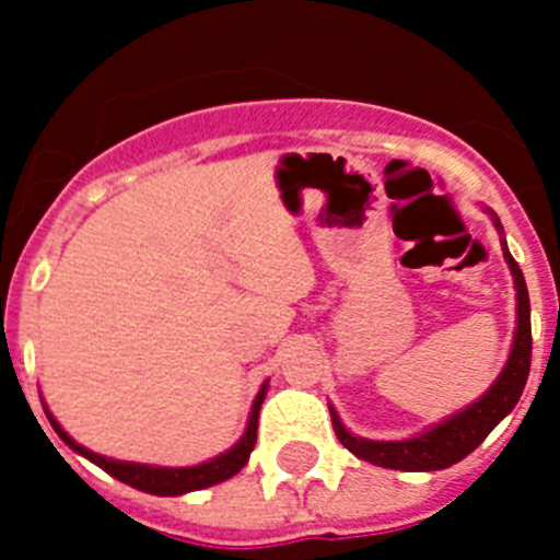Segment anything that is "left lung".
Returning a JSON list of instances; mask_svg holds the SVG:
<instances>
[{
	"mask_svg": "<svg viewBox=\"0 0 560 560\" xmlns=\"http://www.w3.org/2000/svg\"><path fill=\"white\" fill-rule=\"evenodd\" d=\"M493 222L495 228L501 230L499 219L493 217ZM501 248H504V257L506 262H510L512 276H515L517 330L510 360H506L504 371H501L499 380L493 382V387H490L477 404L457 411L455 417L444 420L442 425L431 428V431L422 433V436L406 439V442H371V439L352 436V433L341 425L336 411L330 409L332 431H336L338 442H341L349 453L358 455L360 460H369L382 468H398V471H439V468L453 466V463L463 460L468 453H474V450L485 442V436L515 409L530 371V306L521 265H517L515 257L506 252L504 241H501Z\"/></svg>",
	"mask_w": 560,
	"mask_h": 560,
	"instance_id": "1",
	"label": "left lung"
}]
</instances>
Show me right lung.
<instances>
[{
  "label": "right lung",
  "mask_w": 560,
  "mask_h": 560,
  "mask_svg": "<svg viewBox=\"0 0 560 560\" xmlns=\"http://www.w3.org/2000/svg\"><path fill=\"white\" fill-rule=\"evenodd\" d=\"M265 389H268V382H265L262 389H259L257 400H254L252 417H248V428H246L244 436H241V442L235 444L230 453L213 457V460H208V463H200V466H189V468H160V466H140V463L110 460V457H103V455L92 453V450H86V447H81V444L72 442V439L61 431L59 422H56L50 415H48V420L67 447H72L75 453H81L92 463H97L103 471L110 474V477L121 479L124 485H132V488L145 490V493H154V495H180V493H189V490L211 488V485L224 482V479L235 477V474L246 466L248 455H252V450H254V442H257V420H259V406H262V400H265Z\"/></svg>",
  "instance_id": "1"
}]
</instances>
